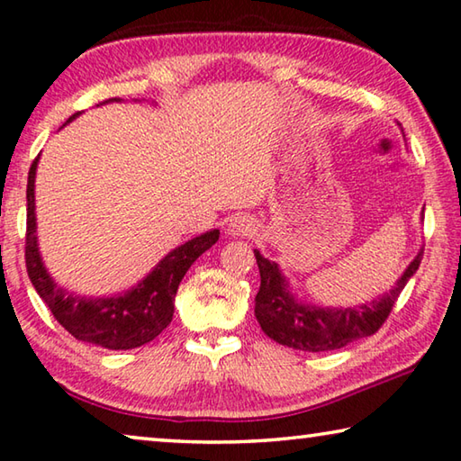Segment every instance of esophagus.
<instances>
[{"label":"esophagus","instance_id":"34e87169","mask_svg":"<svg viewBox=\"0 0 461 461\" xmlns=\"http://www.w3.org/2000/svg\"><path fill=\"white\" fill-rule=\"evenodd\" d=\"M257 231V223L248 215H233L228 223V233L231 238H244Z\"/></svg>","mask_w":461,"mask_h":461}]
</instances>
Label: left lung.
Listing matches in <instances>:
<instances>
[{
  "mask_svg": "<svg viewBox=\"0 0 461 461\" xmlns=\"http://www.w3.org/2000/svg\"><path fill=\"white\" fill-rule=\"evenodd\" d=\"M254 257L260 270V289L254 313L262 332L289 348L322 353L367 339L379 330V326L390 316L400 291L419 270L422 250H419L390 291L367 303L348 305V308H322L302 302L295 294H291L287 276L281 273L276 262L265 258L258 250H254Z\"/></svg>",
  "mask_w": 461,
  "mask_h": 461,
  "instance_id": "left-lung-1",
  "label": "left lung"
}]
</instances>
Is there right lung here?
Here are the masks:
<instances>
[{
  "instance_id": "1",
  "label": "right lung",
  "mask_w": 461,
  "mask_h": 461,
  "mask_svg": "<svg viewBox=\"0 0 461 461\" xmlns=\"http://www.w3.org/2000/svg\"><path fill=\"white\" fill-rule=\"evenodd\" d=\"M106 102H121V98H111ZM79 114L82 113L69 116L68 122ZM36 166H39V158L31 166L26 186V268L36 294L49 305L57 322L77 340L108 350H129L148 345L172 322L174 295H176L180 281L185 279L193 262L217 242L219 230L204 231L174 248L141 281L122 294L102 297L73 294L57 285L41 257L34 207Z\"/></svg>"
}]
</instances>
